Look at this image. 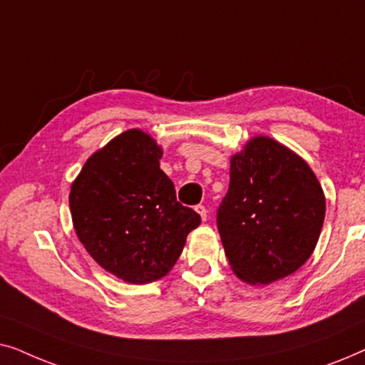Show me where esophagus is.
Wrapping results in <instances>:
<instances>
[{"mask_svg": "<svg viewBox=\"0 0 365 365\" xmlns=\"http://www.w3.org/2000/svg\"><path fill=\"white\" fill-rule=\"evenodd\" d=\"M196 211L199 212V216H201L202 221H206V219H207V209H206V206H202V204H197Z\"/></svg>", "mask_w": 365, "mask_h": 365, "instance_id": "34e87169", "label": "esophagus"}]
</instances>
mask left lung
<instances>
[{"instance_id": "left-lung-1", "label": "left lung", "mask_w": 365, "mask_h": 365, "mask_svg": "<svg viewBox=\"0 0 365 365\" xmlns=\"http://www.w3.org/2000/svg\"><path fill=\"white\" fill-rule=\"evenodd\" d=\"M231 181L217 207V229L232 271L269 284L297 271L321 234L326 199L297 154L259 136L231 159Z\"/></svg>"}]
</instances>
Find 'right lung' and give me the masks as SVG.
<instances>
[{
	"label": "right lung",
	"mask_w": 365,
	"mask_h": 365,
	"mask_svg": "<svg viewBox=\"0 0 365 365\" xmlns=\"http://www.w3.org/2000/svg\"><path fill=\"white\" fill-rule=\"evenodd\" d=\"M161 149L139 129L119 134L88 159L71 186L76 234L99 266L146 284L171 271L201 216L176 199L159 168Z\"/></svg>",
	"instance_id": "add662e5"
}]
</instances>
